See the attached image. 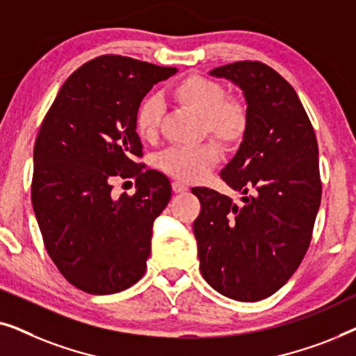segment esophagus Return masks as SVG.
I'll return each mask as SVG.
<instances>
[{"instance_id": "34e87169", "label": "esophagus", "mask_w": 356, "mask_h": 356, "mask_svg": "<svg viewBox=\"0 0 356 356\" xmlns=\"http://www.w3.org/2000/svg\"><path fill=\"white\" fill-rule=\"evenodd\" d=\"M172 188H173V193H177V194H181V193L188 191V186H186V184H183L181 181H173Z\"/></svg>"}]
</instances>
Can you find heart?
<instances>
[{
  "label": "heart",
  "mask_w": 356,
  "mask_h": 356,
  "mask_svg": "<svg viewBox=\"0 0 356 356\" xmlns=\"http://www.w3.org/2000/svg\"><path fill=\"white\" fill-rule=\"evenodd\" d=\"M173 100L202 118L207 134L227 145L238 144L246 133L248 115L245 106L235 100H225V90L217 81L204 76H188L170 90ZM162 118V100L147 95L136 111V131L144 140H154ZM220 160L216 144L206 143L197 147H173L159 157V167L179 181H199Z\"/></svg>",
  "instance_id": "1"
}]
</instances>
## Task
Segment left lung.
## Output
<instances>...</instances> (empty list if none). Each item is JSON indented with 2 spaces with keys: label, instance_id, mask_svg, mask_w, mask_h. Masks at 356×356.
<instances>
[{
  "label": "left lung",
  "instance_id": "obj_1",
  "mask_svg": "<svg viewBox=\"0 0 356 356\" xmlns=\"http://www.w3.org/2000/svg\"><path fill=\"white\" fill-rule=\"evenodd\" d=\"M209 74L243 92L246 133L220 177L241 202L193 188L201 274L227 298L259 301L298 269L321 204L318 140L293 87L272 67L236 61Z\"/></svg>",
  "mask_w": 356,
  "mask_h": 356
}]
</instances>
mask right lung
Instances as JSON below:
<instances>
[{"label":"right lung","mask_w":356,"mask_h":356,"mask_svg":"<svg viewBox=\"0 0 356 356\" xmlns=\"http://www.w3.org/2000/svg\"><path fill=\"white\" fill-rule=\"evenodd\" d=\"M175 72L128 56L95 58L67 77L38 131L33 212L58 270L87 293L126 290L147 267L172 184L136 162L143 144L134 118L147 92ZM118 177L136 178L134 197L111 196Z\"/></svg>","instance_id":"1"}]
</instances>
